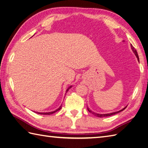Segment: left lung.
Returning <instances> with one entry per match:
<instances>
[{
  "mask_svg": "<svg viewBox=\"0 0 148 148\" xmlns=\"http://www.w3.org/2000/svg\"><path fill=\"white\" fill-rule=\"evenodd\" d=\"M131 48H132V51L134 52V53L135 54L136 56L137 57V58H138V60H139V56H138V52H137V51H136V49H135L133 46H132V45H131ZM126 108H124V109H122V110H121V111H119L115 112H112V113H110V114H97V113H95V112H92L91 111L89 110V109L88 108V111H89V112H90V113L93 114H94V116H97V117H107V116H111V115L116 114H117V113H118V112H121V111H122L124 110V109H126Z\"/></svg>",
  "mask_w": 148,
  "mask_h": 148,
  "instance_id": "left-lung-1",
  "label": "left lung"
}]
</instances>
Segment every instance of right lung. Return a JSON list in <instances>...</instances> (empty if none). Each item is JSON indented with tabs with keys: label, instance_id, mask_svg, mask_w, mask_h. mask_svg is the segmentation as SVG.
<instances>
[{
	"label": "right lung",
	"instance_id": "obj_1",
	"mask_svg": "<svg viewBox=\"0 0 148 148\" xmlns=\"http://www.w3.org/2000/svg\"><path fill=\"white\" fill-rule=\"evenodd\" d=\"M71 87H72V86H70V87H69V88H68V89H67V90H66V92H67V91H68V90H69V89L71 88ZM61 108H62V106H60L58 109H56V111H53V112H45V113H44V112H42V113H41V112H37V113H38V114H47V115H50V114H52L54 113V112H57L58 111L60 110V109H61Z\"/></svg>",
	"mask_w": 148,
	"mask_h": 148
}]
</instances>
